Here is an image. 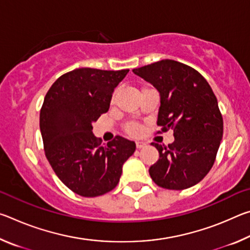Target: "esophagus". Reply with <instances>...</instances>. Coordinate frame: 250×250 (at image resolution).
<instances>
[{
	"label": "esophagus",
	"mask_w": 250,
	"mask_h": 250,
	"mask_svg": "<svg viewBox=\"0 0 250 250\" xmlns=\"http://www.w3.org/2000/svg\"><path fill=\"white\" fill-rule=\"evenodd\" d=\"M135 146H137L138 149H142V147L146 146V142H145V141H137V142H135Z\"/></svg>",
	"instance_id": "1"
}]
</instances>
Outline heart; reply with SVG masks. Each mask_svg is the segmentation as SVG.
Masks as SVG:
<instances>
[{"mask_svg": "<svg viewBox=\"0 0 250 250\" xmlns=\"http://www.w3.org/2000/svg\"><path fill=\"white\" fill-rule=\"evenodd\" d=\"M117 95V91H115V94H113L112 97V101L115 100V97ZM140 125H139L137 122H129V124L125 125V131L131 135H137L139 132H140Z\"/></svg>", "mask_w": 250, "mask_h": 250, "instance_id": "1", "label": "heart"}]
</instances>
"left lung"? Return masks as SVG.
Instances as JSON below:
<instances>
[{
    "label": "left lung",
    "mask_w": 250,
    "mask_h": 250,
    "mask_svg": "<svg viewBox=\"0 0 250 250\" xmlns=\"http://www.w3.org/2000/svg\"><path fill=\"white\" fill-rule=\"evenodd\" d=\"M132 71L160 92L156 124L162 132L172 129L175 139L167 146L151 143L160 154L149 170L151 179L160 188L176 191L197 184L213 167L223 137L216 96L197 70L172 59Z\"/></svg>",
    "instance_id": "left-lung-1"
}]
</instances>
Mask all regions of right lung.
<instances>
[{
	"instance_id": "obj_1",
	"label": "right lung",
	"mask_w": 250,
	"mask_h": 250,
	"mask_svg": "<svg viewBox=\"0 0 250 250\" xmlns=\"http://www.w3.org/2000/svg\"><path fill=\"white\" fill-rule=\"evenodd\" d=\"M129 69L78 68L62 75L44 98L40 128L44 151L58 179L74 193L96 197L117 186L135 143L117 135L107 145L92 122L109 110L112 92Z\"/></svg>"
}]
</instances>
